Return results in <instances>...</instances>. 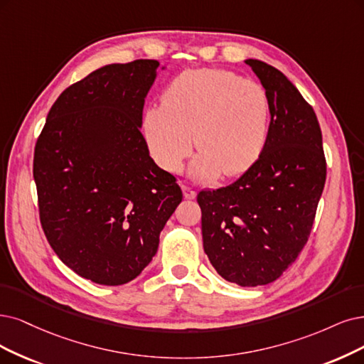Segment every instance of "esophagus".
Listing matches in <instances>:
<instances>
[{
  "label": "esophagus",
  "mask_w": 364,
  "mask_h": 364,
  "mask_svg": "<svg viewBox=\"0 0 364 364\" xmlns=\"http://www.w3.org/2000/svg\"><path fill=\"white\" fill-rule=\"evenodd\" d=\"M183 193H184V198L187 199H195L196 198V192L192 189V187H189L187 184H183Z\"/></svg>",
  "instance_id": "esophagus-1"
}]
</instances>
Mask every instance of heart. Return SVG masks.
<instances>
[{"mask_svg": "<svg viewBox=\"0 0 364 364\" xmlns=\"http://www.w3.org/2000/svg\"><path fill=\"white\" fill-rule=\"evenodd\" d=\"M270 102L257 80L223 69L187 70L146 109L144 134L157 164L177 172L193 144L203 148L191 172L200 180L247 171L264 150ZM196 136H193V132Z\"/></svg>", "mask_w": 364, "mask_h": 364, "instance_id": "b5f03b06", "label": "heart"}]
</instances>
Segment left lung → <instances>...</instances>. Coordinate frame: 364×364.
I'll use <instances>...</instances> for the list:
<instances>
[{"instance_id": "left-lung-1", "label": "left lung", "mask_w": 364, "mask_h": 364, "mask_svg": "<svg viewBox=\"0 0 364 364\" xmlns=\"http://www.w3.org/2000/svg\"><path fill=\"white\" fill-rule=\"evenodd\" d=\"M270 102L259 159L216 191H200L204 250L216 272L240 287L272 284L311 235L327 164L314 107L276 67L246 60Z\"/></svg>"}]
</instances>
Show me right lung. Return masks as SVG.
<instances>
[{
    "mask_svg": "<svg viewBox=\"0 0 364 364\" xmlns=\"http://www.w3.org/2000/svg\"><path fill=\"white\" fill-rule=\"evenodd\" d=\"M159 65L134 60L94 70L60 94L36 142L43 232L67 267L99 285L141 274L183 199L141 133Z\"/></svg>",
    "mask_w": 364,
    "mask_h": 364,
    "instance_id": "add662e5",
    "label": "right lung"
}]
</instances>
